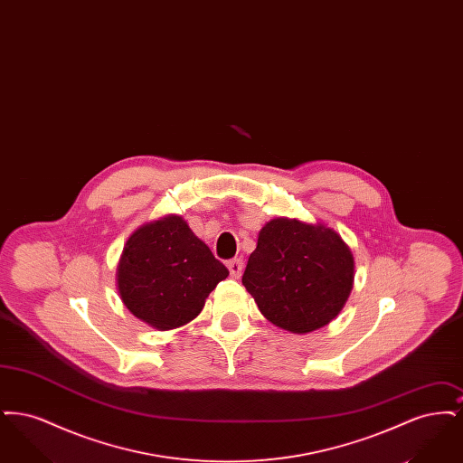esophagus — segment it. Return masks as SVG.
Segmentation results:
<instances>
[{
    "label": "esophagus",
    "instance_id": "obj_1",
    "mask_svg": "<svg viewBox=\"0 0 463 463\" xmlns=\"http://www.w3.org/2000/svg\"><path fill=\"white\" fill-rule=\"evenodd\" d=\"M227 269H229V272H231L232 278H240L242 270L241 259H232V260H229V262H227Z\"/></svg>",
    "mask_w": 463,
    "mask_h": 463
}]
</instances>
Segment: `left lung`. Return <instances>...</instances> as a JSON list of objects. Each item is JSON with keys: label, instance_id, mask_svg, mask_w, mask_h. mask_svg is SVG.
Returning a JSON list of instances; mask_svg holds the SVG:
<instances>
[{"label": "left lung", "instance_id": "left-lung-1", "mask_svg": "<svg viewBox=\"0 0 463 463\" xmlns=\"http://www.w3.org/2000/svg\"><path fill=\"white\" fill-rule=\"evenodd\" d=\"M353 281V253L333 229L289 219L265 223L242 274L260 312L291 333L328 325Z\"/></svg>", "mask_w": 463, "mask_h": 463}]
</instances>
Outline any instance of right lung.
I'll list each match as a JSON object with an SVG mask.
<instances>
[{"mask_svg":"<svg viewBox=\"0 0 463 463\" xmlns=\"http://www.w3.org/2000/svg\"><path fill=\"white\" fill-rule=\"evenodd\" d=\"M227 267L182 217L168 215L137 229L118 265V289L135 317L157 330L194 319Z\"/></svg>","mask_w":463,"mask_h":463,"instance_id":"right-lung-1","label":"right lung"}]
</instances>
